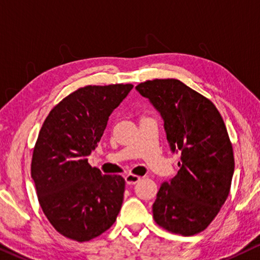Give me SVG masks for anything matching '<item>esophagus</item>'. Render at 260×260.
<instances>
[{"label": "esophagus", "instance_id": "1", "mask_svg": "<svg viewBox=\"0 0 260 260\" xmlns=\"http://www.w3.org/2000/svg\"><path fill=\"white\" fill-rule=\"evenodd\" d=\"M141 177L137 175H134V174H127L125 176V182L127 184H136L137 182H140Z\"/></svg>", "mask_w": 260, "mask_h": 260}]
</instances>
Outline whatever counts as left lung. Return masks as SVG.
Segmentation results:
<instances>
[{"mask_svg":"<svg viewBox=\"0 0 260 260\" xmlns=\"http://www.w3.org/2000/svg\"><path fill=\"white\" fill-rule=\"evenodd\" d=\"M136 90L161 113L172 151L181 152L180 170L156 195L154 220L172 233H200L225 204L232 183L233 148L222 117L208 98L177 79L147 80Z\"/></svg>","mask_w":260,"mask_h":260,"instance_id":"1","label":"left lung"}]
</instances>
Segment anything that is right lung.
Segmentation results:
<instances>
[{
    "label": "right lung",
    "mask_w": 260,
    "mask_h": 260,
    "mask_svg": "<svg viewBox=\"0 0 260 260\" xmlns=\"http://www.w3.org/2000/svg\"><path fill=\"white\" fill-rule=\"evenodd\" d=\"M134 85L80 87L51 110L31 157V179L46 218L63 237L88 241L116 221L125 180L103 175L87 156L104 134L109 116Z\"/></svg>",
    "instance_id": "obj_1"
}]
</instances>
